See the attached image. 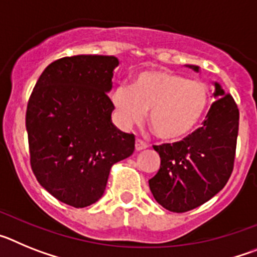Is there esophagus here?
<instances>
[{
  "label": "esophagus",
  "mask_w": 257,
  "mask_h": 257,
  "mask_svg": "<svg viewBox=\"0 0 257 257\" xmlns=\"http://www.w3.org/2000/svg\"><path fill=\"white\" fill-rule=\"evenodd\" d=\"M148 148V145L145 144L144 142H142V140H139V139H136V142H135V149L138 152L139 151H143V149H147Z\"/></svg>",
  "instance_id": "1"
}]
</instances>
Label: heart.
Instances as JSON below:
<instances>
[{"label": "heart", "instance_id": "1", "mask_svg": "<svg viewBox=\"0 0 257 257\" xmlns=\"http://www.w3.org/2000/svg\"><path fill=\"white\" fill-rule=\"evenodd\" d=\"M211 101L210 87L169 70H142L133 85H119L112 104L122 127L138 124L149 110L148 122L160 139L187 138L205 117Z\"/></svg>", "mask_w": 257, "mask_h": 257}]
</instances>
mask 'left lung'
Segmentation results:
<instances>
[{
    "label": "left lung",
    "mask_w": 257,
    "mask_h": 257,
    "mask_svg": "<svg viewBox=\"0 0 257 257\" xmlns=\"http://www.w3.org/2000/svg\"><path fill=\"white\" fill-rule=\"evenodd\" d=\"M198 73V65H187ZM215 103L202 127L183 142L154 147L160 170L149 180L154 199L171 212H187L203 205L225 187L233 171L239 112L219 82Z\"/></svg>",
    "instance_id": "1"
}]
</instances>
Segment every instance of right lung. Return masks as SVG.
Here are the masks:
<instances>
[{"label": "right lung", "mask_w": 257, "mask_h": 257, "mask_svg": "<svg viewBox=\"0 0 257 257\" xmlns=\"http://www.w3.org/2000/svg\"><path fill=\"white\" fill-rule=\"evenodd\" d=\"M115 56L76 55L47 65L27 106L32 170L63 203L87 207L105 192L114 163L130 157L135 136L112 122L108 97Z\"/></svg>", "instance_id": "add662e5"}]
</instances>
